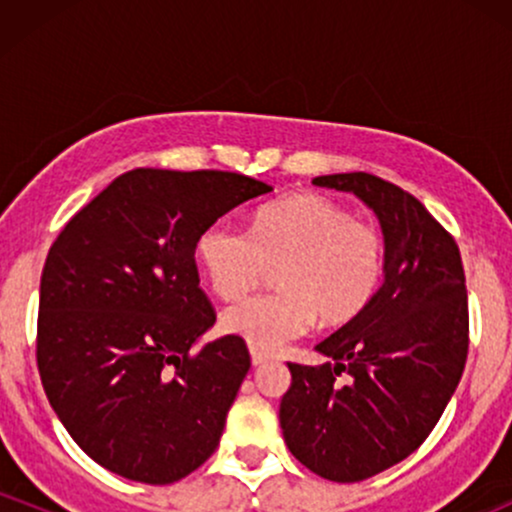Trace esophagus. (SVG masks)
I'll return each mask as SVG.
<instances>
[{
    "label": "esophagus",
    "mask_w": 512,
    "mask_h": 512,
    "mask_svg": "<svg viewBox=\"0 0 512 512\" xmlns=\"http://www.w3.org/2000/svg\"><path fill=\"white\" fill-rule=\"evenodd\" d=\"M250 356H252V366H262V363L272 361V354H267V351H260V349H250Z\"/></svg>",
    "instance_id": "1"
}]
</instances>
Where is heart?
I'll list each match as a JSON object with an SVG mask.
<instances>
[{
	"label": "heart",
	"instance_id": "b5f03b06",
	"mask_svg": "<svg viewBox=\"0 0 512 512\" xmlns=\"http://www.w3.org/2000/svg\"><path fill=\"white\" fill-rule=\"evenodd\" d=\"M197 262L221 301H238L276 267L272 293L223 313V330L252 349L276 351L317 320H354L380 289L385 240L373 223L322 195H293L255 211L250 231L214 221L199 233Z\"/></svg>",
	"mask_w": 512,
	"mask_h": 512
}]
</instances>
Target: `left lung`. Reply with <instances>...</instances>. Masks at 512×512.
Returning <instances> with one entry per match:
<instances>
[{
	"label": "left lung",
	"mask_w": 512,
	"mask_h": 512,
	"mask_svg": "<svg viewBox=\"0 0 512 512\" xmlns=\"http://www.w3.org/2000/svg\"><path fill=\"white\" fill-rule=\"evenodd\" d=\"M375 211L385 281L366 308L315 346L330 361L289 363L279 421L317 477L363 481L402 462L438 424L469 349L467 286L455 238L402 187L370 173L320 175Z\"/></svg>",
	"instance_id": "1"
}]
</instances>
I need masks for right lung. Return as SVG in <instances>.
I'll use <instances>...</instances> for the list:
<instances>
[{
  "label": "right lung",
  "instance_id": "add662e5",
  "mask_svg": "<svg viewBox=\"0 0 512 512\" xmlns=\"http://www.w3.org/2000/svg\"><path fill=\"white\" fill-rule=\"evenodd\" d=\"M272 192L228 170L134 168L57 236L40 276V380L69 436L101 467L173 484L209 460L250 370L199 289L197 238Z\"/></svg>",
  "mask_w": 512,
  "mask_h": 512
}]
</instances>
